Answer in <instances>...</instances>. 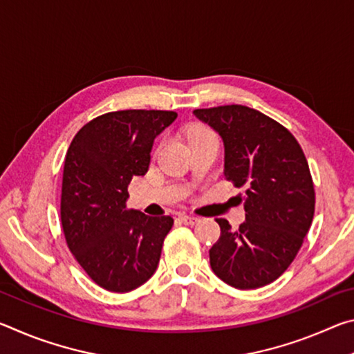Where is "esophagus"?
<instances>
[{"mask_svg": "<svg viewBox=\"0 0 354 354\" xmlns=\"http://www.w3.org/2000/svg\"><path fill=\"white\" fill-rule=\"evenodd\" d=\"M179 221L184 225H195V223H198L200 218L192 217V215H179Z\"/></svg>", "mask_w": 354, "mask_h": 354, "instance_id": "34e87169", "label": "esophagus"}]
</instances>
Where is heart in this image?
Returning a JSON list of instances; mask_svg holds the SVG:
<instances>
[{"label": "heart", "instance_id": "heart-1", "mask_svg": "<svg viewBox=\"0 0 354 354\" xmlns=\"http://www.w3.org/2000/svg\"><path fill=\"white\" fill-rule=\"evenodd\" d=\"M203 139H215V137L211 131H207L205 128H196L189 133V143L195 140H203Z\"/></svg>", "mask_w": 354, "mask_h": 354}]
</instances>
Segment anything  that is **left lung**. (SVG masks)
Returning <instances> with one entry per match:
<instances>
[{"label":"left lung","instance_id":"left-lung-1","mask_svg":"<svg viewBox=\"0 0 354 354\" xmlns=\"http://www.w3.org/2000/svg\"><path fill=\"white\" fill-rule=\"evenodd\" d=\"M225 147V178L236 187L245 221L232 230L217 218L221 234L209 250L217 277L236 289H257L283 274L313 223L315 192L299 143L283 124L247 106L195 109Z\"/></svg>","mask_w":354,"mask_h":354}]
</instances>
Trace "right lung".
Instances as JSON below:
<instances>
[{"instance_id":"right-lung-1","label":"right lung","mask_w":354,"mask_h":354,"mask_svg":"<svg viewBox=\"0 0 354 354\" xmlns=\"http://www.w3.org/2000/svg\"><path fill=\"white\" fill-rule=\"evenodd\" d=\"M178 117L171 111H117L80 129L65 156L61 221L71 253L100 287L129 292L153 277L170 215L127 209L128 185L143 176L154 139Z\"/></svg>"}]
</instances>
